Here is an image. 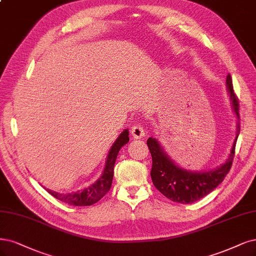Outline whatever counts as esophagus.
<instances>
[{
  "mask_svg": "<svg viewBox=\"0 0 256 256\" xmlns=\"http://www.w3.org/2000/svg\"><path fill=\"white\" fill-rule=\"evenodd\" d=\"M131 134L134 138H140L145 136V130L144 127L140 124H134L131 127Z\"/></svg>",
  "mask_w": 256,
  "mask_h": 256,
  "instance_id": "esophagus-1",
  "label": "esophagus"
}]
</instances>
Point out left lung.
Segmentation results:
<instances>
[{"label": "left lung", "mask_w": 256, "mask_h": 256, "mask_svg": "<svg viewBox=\"0 0 256 256\" xmlns=\"http://www.w3.org/2000/svg\"><path fill=\"white\" fill-rule=\"evenodd\" d=\"M226 91L231 100V107L237 118L236 136L226 162L213 170H190L183 168L168 156L161 143L154 138L147 140L149 152L152 156L150 176L156 188L174 202L182 204H192L206 197L222 183L231 168L235 154V145L240 136V108L234 94L231 75L226 76Z\"/></svg>", "instance_id": "left-lung-1"}]
</instances>
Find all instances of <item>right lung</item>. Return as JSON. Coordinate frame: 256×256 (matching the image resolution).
Wrapping results in <instances>:
<instances>
[{"instance_id":"obj_1","label":"right lung","mask_w":256,"mask_h":256,"mask_svg":"<svg viewBox=\"0 0 256 256\" xmlns=\"http://www.w3.org/2000/svg\"><path fill=\"white\" fill-rule=\"evenodd\" d=\"M128 142L129 130L125 129L111 146L102 176L93 184H91L90 186H88L82 190H77L68 194H61L55 190H48L44 186L43 188H46L52 197H55L56 199L62 201L64 204H68L70 206H86L96 204V202L100 201L106 194L109 192L113 179L114 164H116L118 152L120 149L124 145H126Z\"/></svg>"}]
</instances>
